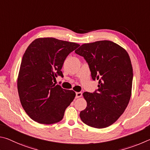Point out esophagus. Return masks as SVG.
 <instances>
[{"label": "esophagus", "mask_w": 150, "mask_h": 150, "mask_svg": "<svg viewBox=\"0 0 150 150\" xmlns=\"http://www.w3.org/2000/svg\"><path fill=\"white\" fill-rule=\"evenodd\" d=\"M76 98H81L82 96V92H76Z\"/></svg>", "instance_id": "esophagus-1"}]
</instances>
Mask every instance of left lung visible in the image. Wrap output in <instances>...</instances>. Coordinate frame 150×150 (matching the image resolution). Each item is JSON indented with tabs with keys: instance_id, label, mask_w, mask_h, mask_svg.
Returning a JSON list of instances; mask_svg holds the SVG:
<instances>
[{
	"instance_id": "left-lung-1",
	"label": "left lung",
	"mask_w": 150,
	"mask_h": 150,
	"mask_svg": "<svg viewBox=\"0 0 150 150\" xmlns=\"http://www.w3.org/2000/svg\"><path fill=\"white\" fill-rule=\"evenodd\" d=\"M75 52L84 57L93 80H99L96 92L83 93L87 107L80 112V119L91 127H108L130 101L133 70L129 55L123 47L107 40L83 44Z\"/></svg>"
}]
</instances>
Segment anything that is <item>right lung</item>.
<instances>
[{
	"mask_svg": "<svg viewBox=\"0 0 150 150\" xmlns=\"http://www.w3.org/2000/svg\"><path fill=\"white\" fill-rule=\"evenodd\" d=\"M79 46L74 42L40 38L25 50L18 73V91L23 109L34 121L51 125L62 119L76 93L56 86L52 80L57 75L63 76L64 60Z\"/></svg>",
	"mask_w": 150,
	"mask_h": 150,
	"instance_id": "1",
	"label": "right lung"
}]
</instances>
